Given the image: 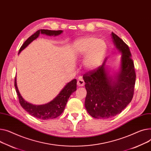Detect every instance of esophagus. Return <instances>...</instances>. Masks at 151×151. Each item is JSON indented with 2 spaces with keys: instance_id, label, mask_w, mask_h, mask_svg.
<instances>
[{
  "instance_id": "1",
  "label": "esophagus",
  "mask_w": 151,
  "mask_h": 151,
  "mask_svg": "<svg viewBox=\"0 0 151 151\" xmlns=\"http://www.w3.org/2000/svg\"><path fill=\"white\" fill-rule=\"evenodd\" d=\"M77 85L78 86H83L85 85V82L83 81V79L82 78V77H80L77 81Z\"/></svg>"
}]
</instances>
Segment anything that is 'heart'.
Listing matches in <instances>:
<instances>
[{"label":"heart","instance_id":"b5f03b06","mask_svg":"<svg viewBox=\"0 0 151 151\" xmlns=\"http://www.w3.org/2000/svg\"><path fill=\"white\" fill-rule=\"evenodd\" d=\"M107 44L102 39L90 37L75 41L73 50L78 55L86 54L83 61L85 67L93 70L100 66L107 51Z\"/></svg>","mask_w":151,"mask_h":151}]
</instances>
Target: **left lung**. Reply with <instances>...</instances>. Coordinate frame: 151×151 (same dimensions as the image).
Masks as SVG:
<instances>
[{
	"label": "left lung",
	"instance_id": "1",
	"mask_svg": "<svg viewBox=\"0 0 151 151\" xmlns=\"http://www.w3.org/2000/svg\"><path fill=\"white\" fill-rule=\"evenodd\" d=\"M115 47L121 54L119 71L110 75L106 61L101 66L83 75L86 96L85 107L91 116L107 119L116 116L131 102L134 96L136 74L129 46L111 32Z\"/></svg>",
	"mask_w": 151,
	"mask_h": 151
}]
</instances>
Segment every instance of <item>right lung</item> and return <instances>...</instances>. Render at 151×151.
<instances>
[{
  "mask_svg": "<svg viewBox=\"0 0 151 151\" xmlns=\"http://www.w3.org/2000/svg\"><path fill=\"white\" fill-rule=\"evenodd\" d=\"M62 33H63V30H39L24 42L19 49V54L26 47H27L29 44H30L33 40H36L39 37L40 33L46 35L48 36L55 37ZM14 86L21 107L35 118L46 120L57 118L63 112L70 96L77 90V80L73 79V81L68 83L54 99L47 104L43 105H34L25 101L17 88L16 77L14 79Z\"/></svg>",
  "mask_w": 151,
  "mask_h": 151,
  "instance_id": "add662e5",
  "label": "right lung"
}]
</instances>
